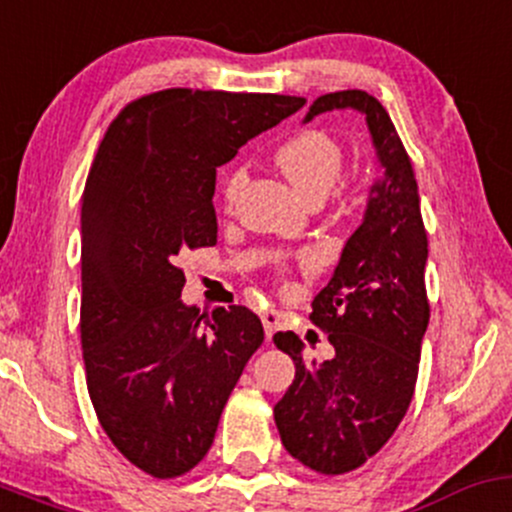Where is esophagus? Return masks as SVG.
<instances>
[{
    "label": "esophagus",
    "mask_w": 512,
    "mask_h": 512,
    "mask_svg": "<svg viewBox=\"0 0 512 512\" xmlns=\"http://www.w3.org/2000/svg\"><path fill=\"white\" fill-rule=\"evenodd\" d=\"M261 322H263V329H266V339H271L273 332H276L280 324V315L276 310H266L261 312Z\"/></svg>",
    "instance_id": "esophagus-1"
}]
</instances>
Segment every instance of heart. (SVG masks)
<instances>
[{
    "instance_id": "1",
    "label": "heart",
    "mask_w": 512,
    "mask_h": 512,
    "mask_svg": "<svg viewBox=\"0 0 512 512\" xmlns=\"http://www.w3.org/2000/svg\"><path fill=\"white\" fill-rule=\"evenodd\" d=\"M276 163L293 180L295 188H300L310 200H320L332 190L342 173L344 148L327 131L305 129L278 146ZM241 188H244V170L236 168L222 183L224 207L234 205ZM280 271H285L283 263H280Z\"/></svg>"
}]
</instances>
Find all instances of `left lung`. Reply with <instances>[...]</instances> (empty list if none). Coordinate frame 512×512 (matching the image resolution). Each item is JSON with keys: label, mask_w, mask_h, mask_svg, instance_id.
<instances>
[{"label": "left lung", "mask_w": 512, "mask_h": 512, "mask_svg": "<svg viewBox=\"0 0 512 512\" xmlns=\"http://www.w3.org/2000/svg\"><path fill=\"white\" fill-rule=\"evenodd\" d=\"M332 109L366 114L386 173L371 188L364 222L346 241L332 280L312 300L310 320L327 332L332 359L307 366L298 334L273 337L295 364L293 386L273 408L280 442L324 476L359 469L398 430L415 393L430 322L427 232L408 151L368 92L317 97L305 119Z\"/></svg>", "instance_id": "1"}]
</instances>
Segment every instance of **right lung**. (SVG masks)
Wrapping results in <instances>:
<instances>
[{
  "instance_id": "1",
  "label": "right lung",
  "mask_w": 512,
  "mask_h": 512,
  "mask_svg": "<svg viewBox=\"0 0 512 512\" xmlns=\"http://www.w3.org/2000/svg\"><path fill=\"white\" fill-rule=\"evenodd\" d=\"M302 104L173 87L126 104L97 148L80 210L82 359L102 430L148 476L178 478L205 459L263 344L249 307L183 305L178 256L217 244V168Z\"/></svg>"
}]
</instances>
